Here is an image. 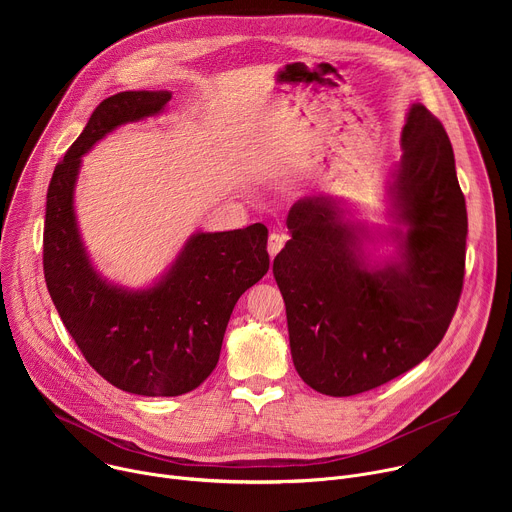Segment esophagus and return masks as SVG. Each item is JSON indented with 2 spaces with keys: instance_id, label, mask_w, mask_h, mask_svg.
<instances>
[{
  "instance_id": "34e87169",
  "label": "esophagus",
  "mask_w": 512,
  "mask_h": 512,
  "mask_svg": "<svg viewBox=\"0 0 512 512\" xmlns=\"http://www.w3.org/2000/svg\"><path fill=\"white\" fill-rule=\"evenodd\" d=\"M285 241H287L285 233H281V231H273V233L269 235V243H267V251H269V255H271V257H275V255L283 249Z\"/></svg>"
}]
</instances>
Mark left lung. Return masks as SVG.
I'll return each mask as SVG.
<instances>
[{"label": "left lung", "mask_w": 512, "mask_h": 512, "mask_svg": "<svg viewBox=\"0 0 512 512\" xmlns=\"http://www.w3.org/2000/svg\"><path fill=\"white\" fill-rule=\"evenodd\" d=\"M391 190L407 225L401 261L360 263V237L324 194L287 214L291 239L273 261L291 358L314 391L350 397L407 373L442 342L462 296L468 214L450 137L423 105L401 135ZM360 233V231H358Z\"/></svg>", "instance_id": "obj_1"}]
</instances>
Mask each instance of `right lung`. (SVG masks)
Instances as JSON below:
<instances>
[{
	"instance_id": "obj_1",
	"label": "right lung",
	"mask_w": 512,
	"mask_h": 512,
	"mask_svg": "<svg viewBox=\"0 0 512 512\" xmlns=\"http://www.w3.org/2000/svg\"><path fill=\"white\" fill-rule=\"evenodd\" d=\"M168 91H125L105 99L56 164L44 221L48 294L85 360L113 387L176 397L214 371L237 300L269 269L267 227L198 233L150 289L127 291L99 277L79 237L75 182L81 156L115 127L160 113Z\"/></svg>"
}]
</instances>
